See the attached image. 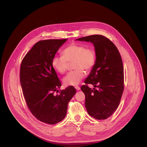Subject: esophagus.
Here are the masks:
<instances>
[{
  "instance_id": "esophagus-1",
  "label": "esophagus",
  "mask_w": 147,
  "mask_h": 147,
  "mask_svg": "<svg viewBox=\"0 0 147 147\" xmlns=\"http://www.w3.org/2000/svg\"><path fill=\"white\" fill-rule=\"evenodd\" d=\"M75 88L77 90V91H79V90H80V86H75Z\"/></svg>"
}]
</instances>
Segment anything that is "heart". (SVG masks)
<instances>
[{
	"mask_svg": "<svg viewBox=\"0 0 147 147\" xmlns=\"http://www.w3.org/2000/svg\"><path fill=\"white\" fill-rule=\"evenodd\" d=\"M63 56H55L52 60V66L59 74L66 72L68 62L74 61L75 70L70 72L63 78L65 86H76L84 78L86 71L91 70L96 62V53L94 49L86 48L85 45L72 43L62 52Z\"/></svg>",
	"mask_w": 147,
	"mask_h": 147,
	"instance_id": "obj_1",
	"label": "heart"
}]
</instances>
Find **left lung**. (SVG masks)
I'll list each match as a JSON object with an SVG mask.
<instances>
[{
	"label": "left lung",
	"instance_id": "8db88e82",
	"mask_svg": "<svg viewBox=\"0 0 147 147\" xmlns=\"http://www.w3.org/2000/svg\"><path fill=\"white\" fill-rule=\"evenodd\" d=\"M76 40L91 42L94 46L96 62L85 80V85L81 89L85 95V105L88 114L96 119H105L117 109L123 91L121 55L115 45L102 35H91ZM87 84H92L98 89L92 90Z\"/></svg>",
	"mask_w": 147,
	"mask_h": 147
}]
</instances>
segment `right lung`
Returning <instances> with one entry per match:
<instances>
[{"mask_svg": "<svg viewBox=\"0 0 147 147\" xmlns=\"http://www.w3.org/2000/svg\"><path fill=\"white\" fill-rule=\"evenodd\" d=\"M67 39H48L36 43L22 60L20 82L26 104L33 116L53 125L62 121L67 104L76 94L74 86L54 95L61 83L52 66L56 53Z\"/></svg>", "mask_w": 147, "mask_h": 147, "instance_id": "add662e5", "label": "right lung"}]
</instances>
